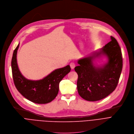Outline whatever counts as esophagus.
<instances>
[{
  "label": "esophagus",
  "mask_w": 134,
  "mask_h": 134,
  "mask_svg": "<svg viewBox=\"0 0 134 134\" xmlns=\"http://www.w3.org/2000/svg\"><path fill=\"white\" fill-rule=\"evenodd\" d=\"M70 67H71V69H73L75 68V63H73V62H71V63H70Z\"/></svg>",
  "instance_id": "34e87169"
}]
</instances>
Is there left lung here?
Wrapping results in <instances>:
<instances>
[{
  "mask_svg": "<svg viewBox=\"0 0 134 134\" xmlns=\"http://www.w3.org/2000/svg\"><path fill=\"white\" fill-rule=\"evenodd\" d=\"M110 39L102 48L77 61L79 65L74 68L78 75L77 89L85 100H101L112 93L118 85L122 68V54L117 40L113 36ZM103 58L105 61H102ZM101 60L103 63L98 65L97 61Z\"/></svg>",
  "mask_w": 134,
  "mask_h": 134,
  "instance_id": "8db88e82",
  "label": "left lung"
}]
</instances>
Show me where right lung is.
I'll return each instance as SVG.
<instances>
[{
	"instance_id": "right-lung-1",
	"label": "right lung",
	"mask_w": 134,
	"mask_h": 134,
	"mask_svg": "<svg viewBox=\"0 0 134 134\" xmlns=\"http://www.w3.org/2000/svg\"><path fill=\"white\" fill-rule=\"evenodd\" d=\"M19 43L14 51L12 69L14 84L19 92L25 98L36 103L45 104L54 100L58 94L59 83L71 71L69 65L57 69L42 79L29 80L20 72L17 62V53Z\"/></svg>"
}]
</instances>
